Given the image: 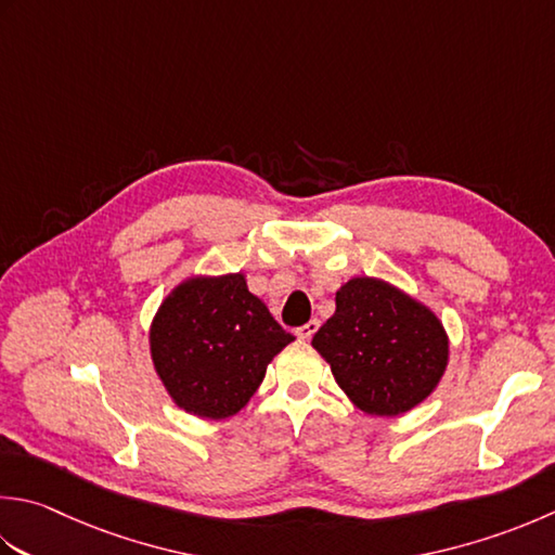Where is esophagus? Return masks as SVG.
Listing matches in <instances>:
<instances>
[{
	"label": "esophagus",
	"mask_w": 555,
	"mask_h": 555,
	"mask_svg": "<svg viewBox=\"0 0 555 555\" xmlns=\"http://www.w3.org/2000/svg\"><path fill=\"white\" fill-rule=\"evenodd\" d=\"M318 330H320V320H310L308 324H302V327H298L296 334H298V339H312L314 332H318Z\"/></svg>",
	"instance_id": "1"
}]
</instances>
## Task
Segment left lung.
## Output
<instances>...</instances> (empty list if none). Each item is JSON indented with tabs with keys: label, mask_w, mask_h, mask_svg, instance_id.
<instances>
[{
	"label": "left lung",
	"mask_w": 555,
	"mask_h": 555,
	"mask_svg": "<svg viewBox=\"0 0 555 555\" xmlns=\"http://www.w3.org/2000/svg\"><path fill=\"white\" fill-rule=\"evenodd\" d=\"M346 397L371 416L421 404L448 367L450 341L436 312L383 279L356 276L312 336Z\"/></svg>",
	"instance_id": "obj_1"
}]
</instances>
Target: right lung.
<instances>
[{
  "instance_id": "right-lung-1",
  "label": "right lung",
  "mask_w": 555,
  "mask_h": 555,
  "mask_svg": "<svg viewBox=\"0 0 555 555\" xmlns=\"http://www.w3.org/2000/svg\"><path fill=\"white\" fill-rule=\"evenodd\" d=\"M293 334L247 291L243 274L192 276L170 291L149 344L163 387L199 418H228L262 385L267 365Z\"/></svg>"
}]
</instances>
